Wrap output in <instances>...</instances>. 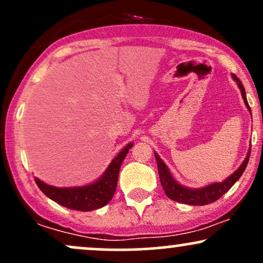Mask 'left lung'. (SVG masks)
I'll list each match as a JSON object with an SVG mask.
<instances>
[{"mask_svg": "<svg viewBox=\"0 0 263 263\" xmlns=\"http://www.w3.org/2000/svg\"><path fill=\"white\" fill-rule=\"evenodd\" d=\"M232 78H234V80L237 83V86L240 87L241 95H242V99L243 101H245L246 107L249 108V111L251 112V108H250L249 102H247V99H246L245 87H243L242 83H241L240 79H238L236 75L232 74ZM250 153H251V148H250L249 152H247V156L245 161L242 162V164H241L230 177L226 178L224 182L213 183L206 186H203V188H198V189L188 188V186H184L182 184L178 183L177 180L172 177L170 170H168V167L165 165V163L162 161L161 157L157 155V153H155V157L157 161V165H158L159 179H161L163 190H164V193L167 194V197L172 199V200L178 201V203L199 205V206H200V205H206L218 200L219 198H221L222 195H224L238 179H240V177L242 176V173L246 170L247 163H249Z\"/></svg>", "mask_w": 263, "mask_h": 263, "instance_id": "obj_1", "label": "left lung"}]
</instances>
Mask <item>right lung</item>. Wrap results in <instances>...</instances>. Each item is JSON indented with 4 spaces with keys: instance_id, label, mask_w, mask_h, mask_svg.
<instances>
[{
    "instance_id": "obj_1",
    "label": "right lung",
    "mask_w": 263,
    "mask_h": 263,
    "mask_svg": "<svg viewBox=\"0 0 263 263\" xmlns=\"http://www.w3.org/2000/svg\"><path fill=\"white\" fill-rule=\"evenodd\" d=\"M132 146H134L132 142L128 143L112 159L105 173L91 184L84 186H73V188H57V186L48 185L39 178H35V183L48 198L69 209L79 211L100 209L112 199L116 192L120 168Z\"/></svg>"
}]
</instances>
